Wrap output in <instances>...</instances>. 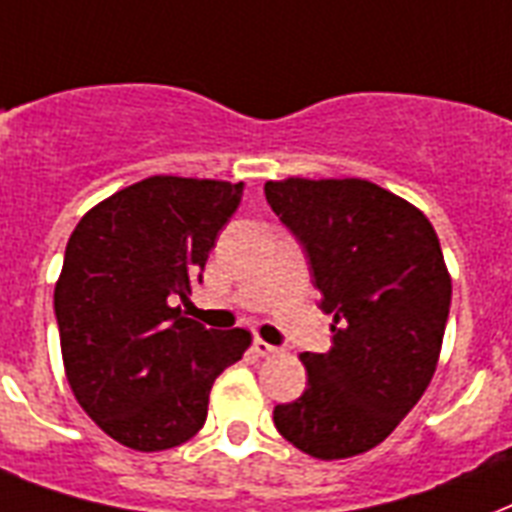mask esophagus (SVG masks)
I'll return each instance as SVG.
<instances>
[{
	"label": "esophagus",
	"mask_w": 512,
	"mask_h": 512,
	"mask_svg": "<svg viewBox=\"0 0 512 512\" xmlns=\"http://www.w3.org/2000/svg\"><path fill=\"white\" fill-rule=\"evenodd\" d=\"M253 352H256L259 358H267V355H275L277 347H272V344L264 342V339H253Z\"/></svg>",
	"instance_id": "obj_1"
}]
</instances>
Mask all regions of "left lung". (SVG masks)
<instances>
[{
    "label": "left lung",
    "instance_id": "obj_1",
    "mask_svg": "<svg viewBox=\"0 0 512 512\" xmlns=\"http://www.w3.org/2000/svg\"><path fill=\"white\" fill-rule=\"evenodd\" d=\"M264 194L334 315V347L301 355L307 390L275 406L277 433L310 457H355L433 379L451 307L441 243L425 213L363 178H285Z\"/></svg>",
    "mask_w": 512,
    "mask_h": 512
}]
</instances>
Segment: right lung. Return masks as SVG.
I'll list each match as a JSON object with an SVG mask.
<instances>
[{"label":"right lung","instance_id":"add662e5","mask_svg":"<svg viewBox=\"0 0 512 512\" xmlns=\"http://www.w3.org/2000/svg\"><path fill=\"white\" fill-rule=\"evenodd\" d=\"M243 184L152 176L87 211L55 285V320L74 398L114 441L165 451L200 433L216 376L251 334L181 315Z\"/></svg>","mask_w":512,"mask_h":512}]
</instances>
